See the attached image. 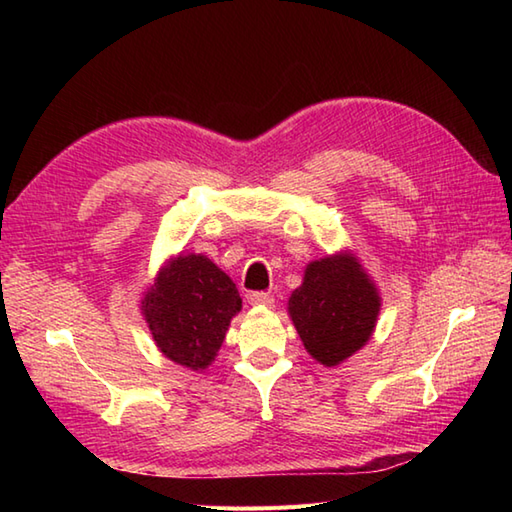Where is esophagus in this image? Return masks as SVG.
I'll list each match as a JSON object with an SVG mask.
<instances>
[{
    "label": "esophagus",
    "instance_id": "esophagus-1",
    "mask_svg": "<svg viewBox=\"0 0 512 512\" xmlns=\"http://www.w3.org/2000/svg\"><path fill=\"white\" fill-rule=\"evenodd\" d=\"M248 301L253 303V306H266V308H270L273 306V295H270V292H250L248 295Z\"/></svg>",
    "mask_w": 512,
    "mask_h": 512
}]
</instances>
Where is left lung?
<instances>
[{
	"instance_id": "8db88e82",
	"label": "left lung",
	"mask_w": 512,
	"mask_h": 512,
	"mask_svg": "<svg viewBox=\"0 0 512 512\" xmlns=\"http://www.w3.org/2000/svg\"><path fill=\"white\" fill-rule=\"evenodd\" d=\"M288 308L310 356L334 367L369 341L380 299L356 259L336 255L306 268Z\"/></svg>"
}]
</instances>
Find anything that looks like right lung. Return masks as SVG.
I'll return each mask as SVG.
<instances>
[{"label":"right lung","instance_id":"right-lung-1","mask_svg":"<svg viewBox=\"0 0 512 512\" xmlns=\"http://www.w3.org/2000/svg\"><path fill=\"white\" fill-rule=\"evenodd\" d=\"M239 308L231 277L204 255L171 259L143 301L160 352L191 369L211 365Z\"/></svg>","mask_w":512,"mask_h":512}]
</instances>
